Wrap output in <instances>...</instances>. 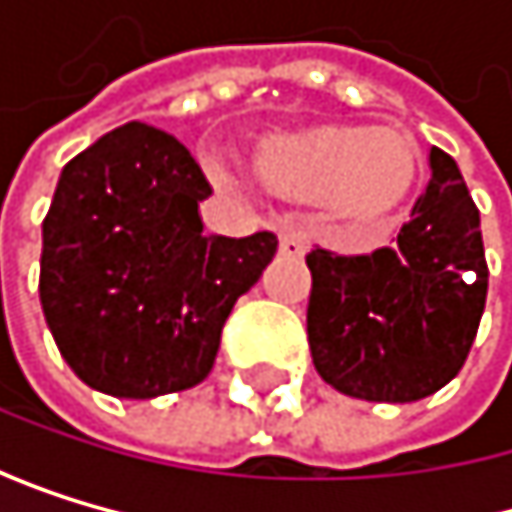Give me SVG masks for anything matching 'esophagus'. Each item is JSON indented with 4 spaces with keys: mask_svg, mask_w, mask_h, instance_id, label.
Here are the masks:
<instances>
[{
    "mask_svg": "<svg viewBox=\"0 0 512 512\" xmlns=\"http://www.w3.org/2000/svg\"><path fill=\"white\" fill-rule=\"evenodd\" d=\"M279 251L285 258H304L307 254V236L301 230H285L279 239Z\"/></svg>",
    "mask_w": 512,
    "mask_h": 512,
    "instance_id": "1",
    "label": "esophagus"
}]
</instances>
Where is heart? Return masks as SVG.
I'll return each instance as SVG.
<instances>
[{"instance_id": "1", "label": "heart", "mask_w": 512, "mask_h": 512, "mask_svg": "<svg viewBox=\"0 0 512 512\" xmlns=\"http://www.w3.org/2000/svg\"><path fill=\"white\" fill-rule=\"evenodd\" d=\"M254 165L276 193L325 199L347 227L375 230L411 193L418 153L405 134L390 128L313 125L264 141Z\"/></svg>"}]
</instances>
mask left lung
Returning <instances> with one entry per match:
<instances>
[{
  "instance_id": "1",
  "label": "left lung",
  "mask_w": 512,
  "mask_h": 512,
  "mask_svg": "<svg viewBox=\"0 0 512 512\" xmlns=\"http://www.w3.org/2000/svg\"><path fill=\"white\" fill-rule=\"evenodd\" d=\"M396 245L368 254L313 248L307 338L325 384L368 402H415L458 375L488 294L479 208L448 153Z\"/></svg>"
}]
</instances>
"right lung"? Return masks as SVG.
<instances>
[{"label":"right lung","instance_id":"1","mask_svg":"<svg viewBox=\"0 0 512 512\" xmlns=\"http://www.w3.org/2000/svg\"><path fill=\"white\" fill-rule=\"evenodd\" d=\"M211 184L178 137L128 122L70 159L42 221L39 301L76 375L119 399L208 378L221 331L279 239L205 236Z\"/></svg>","mask_w":512,"mask_h":512}]
</instances>
